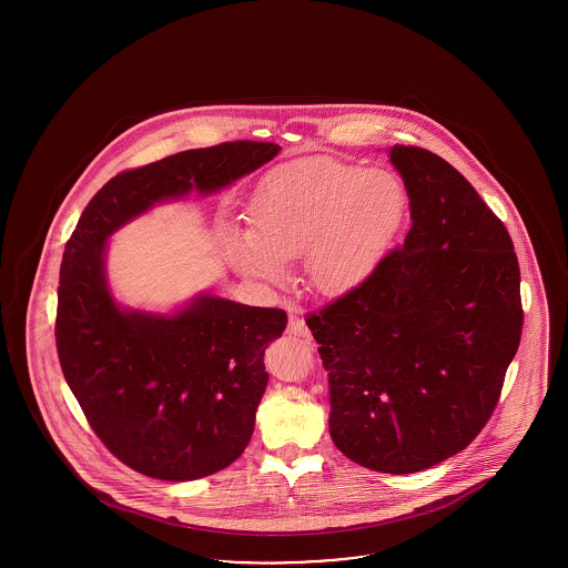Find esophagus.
I'll return each mask as SVG.
<instances>
[{
    "instance_id": "obj_1",
    "label": "esophagus",
    "mask_w": 568,
    "mask_h": 568,
    "mask_svg": "<svg viewBox=\"0 0 568 568\" xmlns=\"http://www.w3.org/2000/svg\"><path fill=\"white\" fill-rule=\"evenodd\" d=\"M287 332H290V334H296V336H308V327H306L304 320H302L300 315H296V313H292V315H290Z\"/></svg>"
}]
</instances>
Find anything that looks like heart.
I'll return each instance as SVG.
<instances>
[{
  "label": "heart",
  "instance_id": "heart-1",
  "mask_svg": "<svg viewBox=\"0 0 568 568\" xmlns=\"http://www.w3.org/2000/svg\"><path fill=\"white\" fill-rule=\"evenodd\" d=\"M406 213L403 183L373 168L308 160L281 168L251 202V232L227 234L239 271L276 283L285 260L304 253L311 283L325 294L357 285L398 234Z\"/></svg>",
  "mask_w": 568,
  "mask_h": 568
}]
</instances>
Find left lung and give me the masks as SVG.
Instances as JSON below:
<instances>
[{
    "instance_id": "1",
    "label": "left lung",
    "mask_w": 568,
    "mask_h": 568,
    "mask_svg": "<svg viewBox=\"0 0 568 568\" xmlns=\"http://www.w3.org/2000/svg\"><path fill=\"white\" fill-rule=\"evenodd\" d=\"M413 227L357 287L308 313L329 434L355 464L406 475L484 430L519 347V264L505 223L454 165L396 144Z\"/></svg>"
}]
</instances>
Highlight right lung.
<instances>
[{
  "mask_svg": "<svg viewBox=\"0 0 568 568\" xmlns=\"http://www.w3.org/2000/svg\"><path fill=\"white\" fill-rule=\"evenodd\" d=\"M278 151L236 140L121 172L65 244L54 322L63 377L110 454L146 477L191 481L243 454L268 383L264 352L287 315L209 294L176 315L125 311L110 296L106 241L153 204L215 193Z\"/></svg>",
  "mask_w": 568,
  "mask_h": 568,
  "instance_id": "1",
  "label": "right lung"
}]
</instances>
